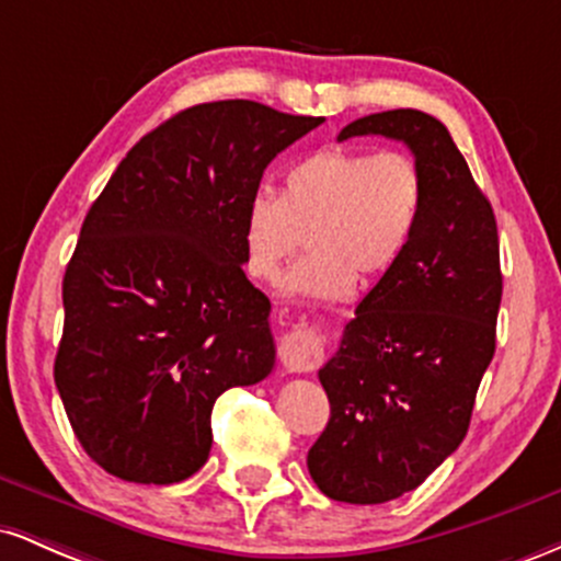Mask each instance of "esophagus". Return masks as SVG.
<instances>
[{
	"label": "esophagus",
	"mask_w": 561,
	"mask_h": 561,
	"mask_svg": "<svg viewBox=\"0 0 561 561\" xmlns=\"http://www.w3.org/2000/svg\"><path fill=\"white\" fill-rule=\"evenodd\" d=\"M279 356L289 375H308V371L319 366L321 356H324V345H321L319 334L308 330H293L282 340Z\"/></svg>",
	"instance_id": "obj_1"
}]
</instances>
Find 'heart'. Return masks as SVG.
I'll use <instances>...</instances> for the list:
<instances>
[{
    "instance_id": "heart-1",
    "label": "heart",
    "mask_w": 561,
    "mask_h": 561,
    "mask_svg": "<svg viewBox=\"0 0 561 561\" xmlns=\"http://www.w3.org/2000/svg\"><path fill=\"white\" fill-rule=\"evenodd\" d=\"M424 176L398 150H319L282 179L279 197L259 192L244 208L248 272L274 282L311 240V255L285 279L293 298L345 300L358 274L379 276L409 248L424 210Z\"/></svg>"
}]
</instances>
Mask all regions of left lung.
<instances>
[{"label": "left lung", "instance_id": "8db88e82", "mask_svg": "<svg viewBox=\"0 0 561 561\" xmlns=\"http://www.w3.org/2000/svg\"><path fill=\"white\" fill-rule=\"evenodd\" d=\"M369 134L409 147L427 195L405 253L319 369L330 422L308 450V472L345 504L414 491L459 448L495 353L504 289L493 208L448 128L403 107L364 115L337 139Z\"/></svg>", "mask_w": 561, "mask_h": 561}]
</instances>
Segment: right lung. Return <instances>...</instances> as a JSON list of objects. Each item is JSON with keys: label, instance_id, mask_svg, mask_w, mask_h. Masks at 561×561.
Listing matches in <instances>:
<instances>
[{"label": "right lung", "instance_id": "1", "mask_svg": "<svg viewBox=\"0 0 561 561\" xmlns=\"http://www.w3.org/2000/svg\"><path fill=\"white\" fill-rule=\"evenodd\" d=\"M324 124L253 100L186 107L94 199L62 279L55 385L105 472L171 485L208 461L224 390L274 369L272 302L242 272L263 171Z\"/></svg>", "mask_w": 561, "mask_h": 561}]
</instances>
